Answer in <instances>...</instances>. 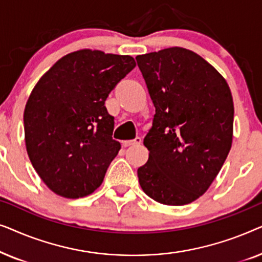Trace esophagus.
Instances as JSON below:
<instances>
[{
    "instance_id": "1",
    "label": "esophagus",
    "mask_w": 262,
    "mask_h": 262,
    "mask_svg": "<svg viewBox=\"0 0 262 262\" xmlns=\"http://www.w3.org/2000/svg\"><path fill=\"white\" fill-rule=\"evenodd\" d=\"M141 142H142V139L139 137L132 139V141H123V146L124 148H127V146H134V145L141 144Z\"/></svg>"
}]
</instances>
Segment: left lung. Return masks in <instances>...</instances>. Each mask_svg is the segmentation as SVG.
Instances as JSON below:
<instances>
[{
  "mask_svg": "<svg viewBox=\"0 0 262 262\" xmlns=\"http://www.w3.org/2000/svg\"><path fill=\"white\" fill-rule=\"evenodd\" d=\"M155 106L137 170L146 195L180 206L203 195L231 149L234 101L225 78L198 53L168 48L136 57Z\"/></svg>",
  "mask_w": 262,
  "mask_h": 262,
  "instance_id": "1",
  "label": "left lung"
}]
</instances>
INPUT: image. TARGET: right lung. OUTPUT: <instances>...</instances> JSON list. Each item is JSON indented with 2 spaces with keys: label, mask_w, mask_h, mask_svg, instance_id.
Listing matches in <instances>:
<instances>
[{
  "label": "right lung",
  "mask_w": 262,
  "mask_h": 262,
  "mask_svg": "<svg viewBox=\"0 0 262 262\" xmlns=\"http://www.w3.org/2000/svg\"><path fill=\"white\" fill-rule=\"evenodd\" d=\"M136 67L131 56L82 49L39 78L24 112L32 166L53 193L76 199L100 187L121 145L105 101Z\"/></svg>",
  "instance_id": "right-lung-1"
}]
</instances>
